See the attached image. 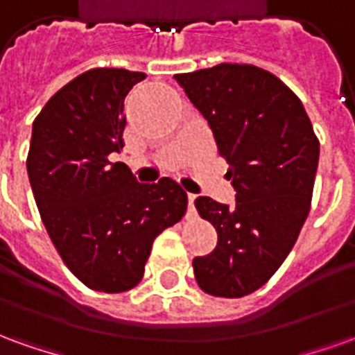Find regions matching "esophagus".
Segmentation results:
<instances>
[{
  "label": "esophagus",
  "instance_id": "esophagus-1",
  "mask_svg": "<svg viewBox=\"0 0 355 355\" xmlns=\"http://www.w3.org/2000/svg\"><path fill=\"white\" fill-rule=\"evenodd\" d=\"M193 201H196V196H193V193H188V216L193 215V211H196V207H193Z\"/></svg>",
  "mask_w": 355,
  "mask_h": 355
}]
</instances>
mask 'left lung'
<instances>
[{"instance_id":"obj_1","label":"left lung","mask_w":355,"mask_h":355,"mask_svg":"<svg viewBox=\"0 0 355 355\" xmlns=\"http://www.w3.org/2000/svg\"><path fill=\"white\" fill-rule=\"evenodd\" d=\"M175 80L215 135L236 205L196 200L218 234L215 251L193 259L213 297L239 298L277 272L310 213L320 140L302 102L279 78L253 64H216Z\"/></svg>"}]
</instances>
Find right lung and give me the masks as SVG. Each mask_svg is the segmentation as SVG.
<instances>
[{
  "label": "right lung",
  "mask_w": 355,
  "mask_h": 355,
  "mask_svg": "<svg viewBox=\"0 0 355 355\" xmlns=\"http://www.w3.org/2000/svg\"><path fill=\"white\" fill-rule=\"evenodd\" d=\"M146 78L93 68L51 96L34 119L26 169L60 259L89 289L123 293L144 275L154 239L186 213L173 178L140 184L110 155L123 148V102Z\"/></svg>",
  "instance_id": "right-lung-1"
}]
</instances>
